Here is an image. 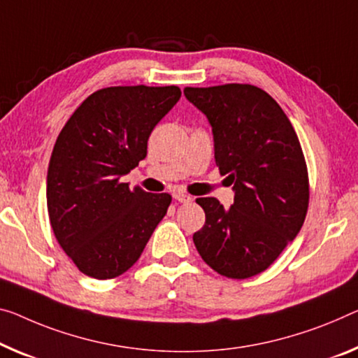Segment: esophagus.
I'll use <instances>...</instances> for the list:
<instances>
[{"label": "esophagus", "instance_id": "esophagus-1", "mask_svg": "<svg viewBox=\"0 0 358 358\" xmlns=\"http://www.w3.org/2000/svg\"><path fill=\"white\" fill-rule=\"evenodd\" d=\"M173 196H174V200H178V201H180V203H190V201H194V198H192L190 195L184 194V192H173Z\"/></svg>", "mask_w": 358, "mask_h": 358}]
</instances>
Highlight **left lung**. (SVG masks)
<instances>
[{
    "label": "left lung",
    "mask_w": 358,
    "mask_h": 358,
    "mask_svg": "<svg viewBox=\"0 0 358 358\" xmlns=\"http://www.w3.org/2000/svg\"><path fill=\"white\" fill-rule=\"evenodd\" d=\"M184 94L211 124L214 160L235 194L227 210L216 198H196L206 221L194 243L217 273L250 278L266 271L304 224L309 179L299 139L261 87H185Z\"/></svg>",
    "instance_id": "1"
}]
</instances>
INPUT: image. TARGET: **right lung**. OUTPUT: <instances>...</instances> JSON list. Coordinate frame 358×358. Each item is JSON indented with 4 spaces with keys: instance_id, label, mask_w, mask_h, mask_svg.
Listing matches in <instances>:
<instances>
[{
    "instance_id": "obj_1",
    "label": "right lung",
    "mask_w": 358,
    "mask_h": 358,
    "mask_svg": "<svg viewBox=\"0 0 358 358\" xmlns=\"http://www.w3.org/2000/svg\"><path fill=\"white\" fill-rule=\"evenodd\" d=\"M179 99L178 86L103 87L60 131L48 168L49 221L87 277L128 271L166 214L171 195L131 190L120 178L147 157L153 128Z\"/></svg>"
}]
</instances>
